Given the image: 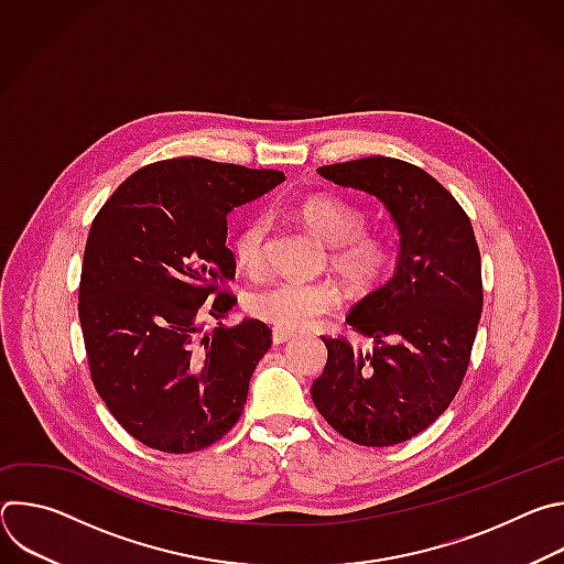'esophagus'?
Masks as SVG:
<instances>
[{"label":"esophagus","mask_w":564,"mask_h":564,"mask_svg":"<svg viewBox=\"0 0 564 564\" xmlns=\"http://www.w3.org/2000/svg\"><path fill=\"white\" fill-rule=\"evenodd\" d=\"M290 339H292V335H288V333H281V330H274V333H272V344H274V346L288 344Z\"/></svg>","instance_id":"esophagus-1"}]
</instances>
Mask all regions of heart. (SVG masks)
I'll use <instances>...</instances> for the list:
<instances>
[{"label":"heart","instance_id":"b5f03b06","mask_svg":"<svg viewBox=\"0 0 564 564\" xmlns=\"http://www.w3.org/2000/svg\"><path fill=\"white\" fill-rule=\"evenodd\" d=\"M296 216L318 240L333 248L330 263L352 290L366 292L383 279L392 261L390 240L381 231H364L366 216L359 207L339 196L321 194L303 200ZM265 236L268 220L263 216L246 220L234 234L231 254L248 274H259L265 265ZM339 303V292L328 283L281 281L248 296L250 314L281 333L314 328L337 312Z\"/></svg>","mask_w":564,"mask_h":564}]
</instances>
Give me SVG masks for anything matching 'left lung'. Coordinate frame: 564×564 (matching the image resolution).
Returning a JSON list of instances; mask_svg holds the SVG:
<instances>
[{
	"label": "left lung",
	"instance_id": "left-lung-1",
	"mask_svg": "<svg viewBox=\"0 0 564 564\" xmlns=\"http://www.w3.org/2000/svg\"><path fill=\"white\" fill-rule=\"evenodd\" d=\"M316 172L381 200L399 252L394 274L346 318L375 348L324 337L328 361L312 401L346 440L392 446L429 429L462 386L481 314L477 240L453 194L404 160L372 155Z\"/></svg>",
	"mask_w": 564,
	"mask_h": 564
}]
</instances>
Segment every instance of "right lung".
I'll return each instance as SVG.
<instances>
[{
    "mask_svg": "<svg viewBox=\"0 0 564 564\" xmlns=\"http://www.w3.org/2000/svg\"><path fill=\"white\" fill-rule=\"evenodd\" d=\"M283 181L276 170L172 158L129 176L94 218L79 326L98 394L144 446L194 453L243 413L272 330L259 318L205 330L200 316L234 305L216 285L236 272L227 214Z\"/></svg>",
    "mask_w": 564,
    "mask_h": 564,
    "instance_id": "1",
    "label": "right lung"
}]
</instances>
